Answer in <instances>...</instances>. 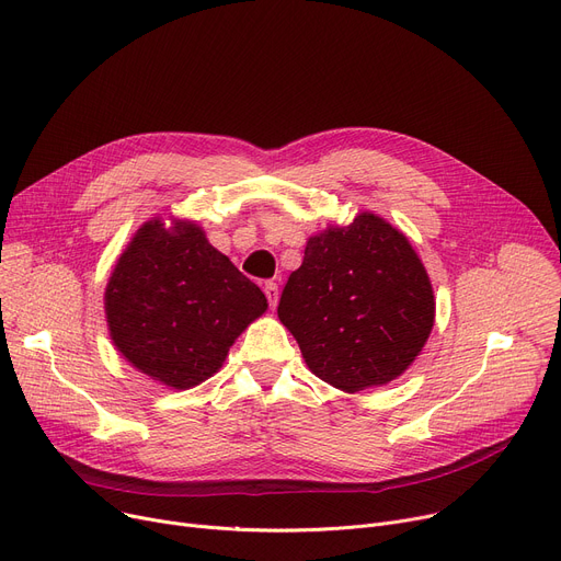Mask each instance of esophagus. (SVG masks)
I'll return each instance as SVG.
<instances>
[{"instance_id":"esophagus-1","label":"esophagus","mask_w":561,"mask_h":561,"mask_svg":"<svg viewBox=\"0 0 561 561\" xmlns=\"http://www.w3.org/2000/svg\"><path fill=\"white\" fill-rule=\"evenodd\" d=\"M265 296H267V300H270V308L274 310L276 304H278V285H276L274 280H267V283H265Z\"/></svg>"}]
</instances>
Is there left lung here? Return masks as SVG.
Masks as SVG:
<instances>
[{"instance_id":"8db88e82","label":"left lung","mask_w":561,"mask_h":561,"mask_svg":"<svg viewBox=\"0 0 561 561\" xmlns=\"http://www.w3.org/2000/svg\"><path fill=\"white\" fill-rule=\"evenodd\" d=\"M434 310L409 240L373 213L310 238L278 304L310 370L348 393L402 375L434 328Z\"/></svg>"}]
</instances>
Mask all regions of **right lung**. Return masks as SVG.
Returning a JSON list of instances; mask_svg holds the SVG:
<instances>
[{
  "mask_svg": "<svg viewBox=\"0 0 561 561\" xmlns=\"http://www.w3.org/2000/svg\"><path fill=\"white\" fill-rule=\"evenodd\" d=\"M267 310V298L204 231L146 222L107 283L110 334L123 357L172 389L218 370L238 334Z\"/></svg>",
  "mask_w": 561,
  "mask_h": 561,
  "instance_id": "add662e5",
  "label": "right lung"
}]
</instances>
